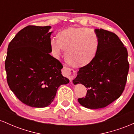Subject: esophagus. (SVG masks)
<instances>
[{"label": "esophagus", "instance_id": "1", "mask_svg": "<svg viewBox=\"0 0 134 134\" xmlns=\"http://www.w3.org/2000/svg\"><path fill=\"white\" fill-rule=\"evenodd\" d=\"M62 74L64 76L68 77L70 81H72V79L74 78L75 75H76V72L74 69L69 68L67 67H64L62 70Z\"/></svg>", "mask_w": 134, "mask_h": 134}]
</instances>
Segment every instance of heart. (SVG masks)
I'll return each mask as SVG.
<instances>
[{"instance_id": "b5f03b06", "label": "heart", "mask_w": 134, "mask_h": 134, "mask_svg": "<svg viewBox=\"0 0 134 134\" xmlns=\"http://www.w3.org/2000/svg\"><path fill=\"white\" fill-rule=\"evenodd\" d=\"M57 41L52 40L50 47L56 54L61 49L65 51V59L74 67L87 65L94 58L99 47V38L87 27H69L57 34Z\"/></svg>"}]
</instances>
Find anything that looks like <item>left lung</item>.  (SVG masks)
<instances>
[{"instance_id": "1", "label": "left lung", "mask_w": 134, "mask_h": 134, "mask_svg": "<svg viewBox=\"0 0 134 134\" xmlns=\"http://www.w3.org/2000/svg\"><path fill=\"white\" fill-rule=\"evenodd\" d=\"M99 47L93 60L79 68L73 82L87 88L84 98L78 99L83 107L102 108L121 96L125 89L129 70L126 47L113 32L96 29Z\"/></svg>"}]
</instances>
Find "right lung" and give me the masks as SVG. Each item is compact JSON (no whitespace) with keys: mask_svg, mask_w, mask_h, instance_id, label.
I'll return each mask as SVG.
<instances>
[{"mask_svg":"<svg viewBox=\"0 0 134 134\" xmlns=\"http://www.w3.org/2000/svg\"><path fill=\"white\" fill-rule=\"evenodd\" d=\"M50 26L29 25L9 43L5 68L9 88L31 107H48L58 87L69 82L62 76L61 62L50 55Z\"/></svg>","mask_w":134,"mask_h":134,"instance_id":"add662e5","label":"right lung"}]
</instances>
